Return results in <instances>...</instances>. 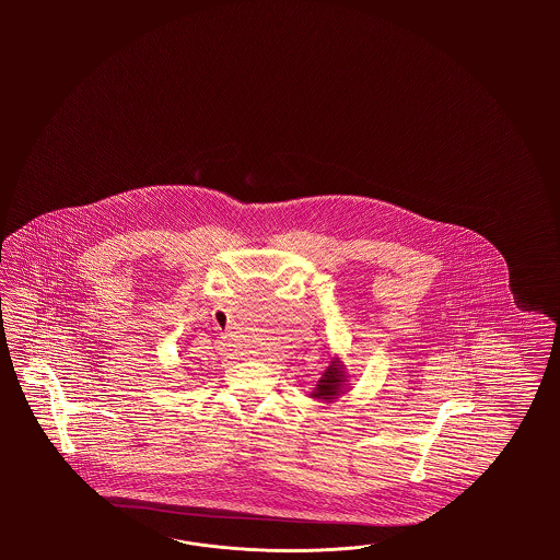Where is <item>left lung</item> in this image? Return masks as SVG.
<instances>
[{
    "label": "left lung",
    "instance_id": "obj_1",
    "mask_svg": "<svg viewBox=\"0 0 560 560\" xmlns=\"http://www.w3.org/2000/svg\"><path fill=\"white\" fill-rule=\"evenodd\" d=\"M347 373H345V365L340 363V359H332L330 365L326 368L323 377L318 380L316 388L312 392V398H320V400H335L339 398L342 392L347 390Z\"/></svg>",
    "mask_w": 560,
    "mask_h": 560
}]
</instances>
